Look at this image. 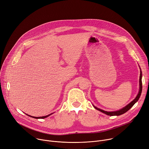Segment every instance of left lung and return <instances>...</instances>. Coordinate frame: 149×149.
<instances>
[{"mask_svg": "<svg viewBox=\"0 0 149 149\" xmlns=\"http://www.w3.org/2000/svg\"><path fill=\"white\" fill-rule=\"evenodd\" d=\"M141 77H142V74H141V71L140 72V91H139V92L137 96H136V97L134 99V100L133 101H132L131 102H130L128 105H127L126 107H125L123 109H120L119 111H117L107 112V111H105L104 110H102L101 109H99V108L95 107V106H93L94 108L95 109H96L97 110H98V111H101V112H103V113H105V114H107L108 115H109V116H114V115H117V116H118V115H122V114L125 113L126 112H127L132 107H133L135 104V103H136L138 101V100H139V98L140 97V95H141V92H142Z\"/></svg>", "mask_w": 149, "mask_h": 149, "instance_id": "8db88e82", "label": "left lung"}]
</instances>
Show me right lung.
Segmentation results:
<instances>
[{"label":"right lung","instance_id":"add662e5","mask_svg":"<svg viewBox=\"0 0 149 149\" xmlns=\"http://www.w3.org/2000/svg\"><path fill=\"white\" fill-rule=\"evenodd\" d=\"M51 114H49V115H46V116H44V117H32V116H30V115H28V116H29V117H32V118H36V119H39V118H41V119H42V118H47V117H48V116H49V115H50Z\"/></svg>","mask_w":149,"mask_h":149}]
</instances>
